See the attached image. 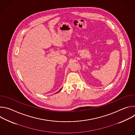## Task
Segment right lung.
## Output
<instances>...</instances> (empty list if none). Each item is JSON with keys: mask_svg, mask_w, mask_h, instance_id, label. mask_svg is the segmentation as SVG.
Listing matches in <instances>:
<instances>
[{"mask_svg": "<svg viewBox=\"0 0 135 135\" xmlns=\"http://www.w3.org/2000/svg\"><path fill=\"white\" fill-rule=\"evenodd\" d=\"M60 90H61V89H60ZM60 90H59V91H60ZM59 91H58V92H59ZM56 92V93H57V92Z\"/></svg>", "mask_w": 135, "mask_h": 135, "instance_id": "right-lung-1", "label": "right lung"}]
</instances>
